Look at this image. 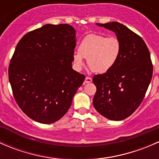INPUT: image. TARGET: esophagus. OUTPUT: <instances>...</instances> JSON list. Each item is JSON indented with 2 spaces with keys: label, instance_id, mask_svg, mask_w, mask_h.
Listing matches in <instances>:
<instances>
[{
  "label": "esophagus",
  "instance_id": "obj_1",
  "mask_svg": "<svg viewBox=\"0 0 159 159\" xmlns=\"http://www.w3.org/2000/svg\"><path fill=\"white\" fill-rule=\"evenodd\" d=\"M92 81V78H90V77H86L85 80H84V83H90Z\"/></svg>",
  "mask_w": 159,
  "mask_h": 159
}]
</instances>
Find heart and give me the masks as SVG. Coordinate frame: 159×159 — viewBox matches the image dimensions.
I'll return each mask as SVG.
<instances>
[{
  "mask_svg": "<svg viewBox=\"0 0 159 159\" xmlns=\"http://www.w3.org/2000/svg\"><path fill=\"white\" fill-rule=\"evenodd\" d=\"M121 42L116 37H107L91 34L84 37L73 54V62L78 69L83 66V58L91 71L104 74L116 65L121 55Z\"/></svg>",
  "mask_w": 159,
  "mask_h": 159,
  "instance_id": "obj_1",
  "label": "heart"
}]
</instances>
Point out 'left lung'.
Returning a JSON list of instances; mask_svg holds the SVG:
<instances>
[{
    "mask_svg": "<svg viewBox=\"0 0 159 159\" xmlns=\"http://www.w3.org/2000/svg\"><path fill=\"white\" fill-rule=\"evenodd\" d=\"M114 31L121 42V55L109 71L93 77L95 109L110 120L130 116L145 98L153 73L150 52L145 41L125 25L114 21L97 24Z\"/></svg>",
    "mask_w": 159,
    "mask_h": 159,
    "instance_id": "1",
    "label": "left lung"
}]
</instances>
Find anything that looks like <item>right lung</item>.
I'll use <instances>...</instances> for the list:
<instances>
[{"instance_id":"1","label":"right lung","mask_w":159,"mask_h":159,"mask_svg":"<svg viewBox=\"0 0 159 159\" xmlns=\"http://www.w3.org/2000/svg\"><path fill=\"white\" fill-rule=\"evenodd\" d=\"M75 30L68 24L45 25L17 43L8 68L16 102L29 118L42 124L66 114L85 76L72 69Z\"/></svg>"}]
</instances>
